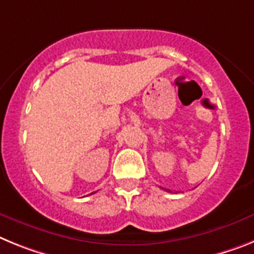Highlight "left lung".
<instances>
[{
	"label": "left lung",
	"mask_w": 254,
	"mask_h": 254,
	"mask_svg": "<svg viewBox=\"0 0 254 254\" xmlns=\"http://www.w3.org/2000/svg\"><path fill=\"white\" fill-rule=\"evenodd\" d=\"M165 190H167V189H165ZM167 191H171V190H167Z\"/></svg>",
	"instance_id": "obj_1"
}]
</instances>
